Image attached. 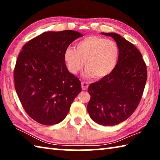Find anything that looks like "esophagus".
<instances>
[{
	"instance_id": "1",
	"label": "esophagus",
	"mask_w": 160,
	"mask_h": 160,
	"mask_svg": "<svg viewBox=\"0 0 160 160\" xmlns=\"http://www.w3.org/2000/svg\"><path fill=\"white\" fill-rule=\"evenodd\" d=\"M81 85H82V90H86L88 88L89 84L88 82H85V81H82V82H81Z\"/></svg>"
}]
</instances>
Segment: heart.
Masks as SVG:
<instances>
[{
	"mask_svg": "<svg viewBox=\"0 0 160 160\" xmlns=\"http://www.w3.org/2000/svg\"><path fill=\"white\" fill-rule=\"evenodd\" d=\"M75 47V50L67 48L63 52V60L70 73L76 74L85 65V75L101 79L112 73L117 66L120 52L112 40L90 36L78 42Z\"/></svg>",
	"mask_w": 160,
	"mask_h": 160,
	"instance_id": "1",
	"label": "heart"
}]
</instances>
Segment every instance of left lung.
Here are the masks:
<instances>
[{
  "label": "left lung",
  "instance_id": "8db88e82",
  "mask_svg": "<svg viewBox=\"0 0 160 160\" xmlns=\"http://www.w3.org/2000/svg\"><path fill=\"white\" fill-rule=\"evenodd\" d=\"M102 34L115 40L120 55L112 73L89 85L91 97L87 109L94 122L113 126L128 118L138 106L147 80V67L132 43L113 32Z\"/></svg>",
  "mask_w": 160,
  "mask_h": 160
}]
</instances>
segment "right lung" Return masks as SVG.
Returning <instances> with one entry per match:
<instances>
[{"instance_id": "right-lung-1", "label": "right lung", "mask_w": 160, "mask_h": 160, "mask_svg": "<svg viewBox=\"0 0 160 160\" xmlns=\"http://www.w3.org/2000/svg\"><path fill=\"white\" fill-rule=\"evenodd\" d=\"M80 37L72 30L46 32L26 43L18 55L15 88L24 109L37 122L60 123L82 90L63 60L64 51Z\"/></svg>"}]
</instances>
